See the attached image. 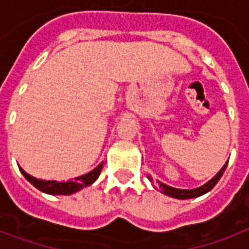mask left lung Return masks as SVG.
<instances>
[{
    "label": "left lung",
    "mask_w": 249,
    "mask_h": 249,
    "mask_svg": "<svg viewBox=\"0 0 249 249\" xmlns=\"http://www.w3.org/2000/svg\"><path fill=\"white\" fill-rule=\"evenodd\" d=\"M227 164L228 162H225V165L221 169H220L217 175L212 178L209 180L208 183L204 184L201 187L195 188V189H178V188H173L169 187L167 184L161 183V181H157V188L160 189V192L164 193V195H167V196H171V197L175 198H180V200H185V198H192V197H198V196H201L204 193L209 192L212 188L217 184V181L220 180V178L223 176V173H224L225 168H227ZM148 178L152 181L151 176H148Z\"/></svg>",
    "instance_id": "left-lung-1"
}]
</instances>
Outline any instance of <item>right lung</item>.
I'll return each instance as SVG.
<instances>
[{
  "mask_svg": "<svg viewBox=\"0 0 249 249\" xmlns=\"http://www.w3.org/2000/svg\"><path fill=\"white\" fill-rule=\"evenodd\" d=\"M103 164L101 162L97 168H94L93 171H90L89 173H85L82 176H78V178H74V181H66V183H58V181H54V180H49V181H45V180H38V178L30 176L28 173L25 172L22 168H19L21 173L24 175V178L29 181L30 184H33L37 189H40L41 192L49 193V195H71V193L80 191L82 188L88 187L93 184L97 178L100 176V172L103 169Z\"/></svg>",
  "mask_w": 249,
  "mask_h": 249,
  "instance_id": "obj_1",
  "label": "right lung"
}]
</instances>
